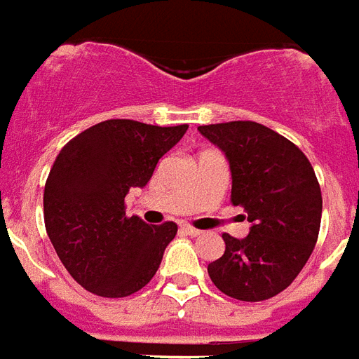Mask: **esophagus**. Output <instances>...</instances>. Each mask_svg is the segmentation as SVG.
<instances>
[{"mask_svg":"<svg viewBox=\"0 0 359 359\" xmlns=\"http://www.w3.org/2000/svg\"><path fill=\"white\" fill-rule=\"evenodd\" d=\"M180 230H182L184 233H188V236H200L201 233V230L190 226V224H182V226H180Z\"/></svg>","mask_w":359,"mask_h":359,"instance_id":"esophagus-1","label":"esophagus"}]
</instances>
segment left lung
<instances>
[{
    "instance_id": "left-lung-1",
    "label": "left lung",
    "mask_w": 359,
    "mask_h": 359,
    "mask_svg": "<svg viewBox=\"0 0 359 359\" xmlns=\"http://www.w3.org/2000/svg\"><path fill=\"white\" fill-rule=\"evenodd\" d=\"M226 156L232 205L251 222L243 240L222 233L224 255L207 266L228 297L259 302L289 287L314 251L321 222L320 182L299 146L257 121L201 126Z\"/></svg>"
}]
</instances>
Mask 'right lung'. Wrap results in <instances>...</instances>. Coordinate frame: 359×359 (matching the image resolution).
I'll list each match as a JSON object with an SVG mask.
<instances>
[{"instance_id":"add662e5","label":"right lung","mask_w":359,"mask_h":359,"mask_svg":"<svg viewBox=\"0 0 359 359\" xmlns=\"http://www.w3.org/2000/svg\"><path fill=\"white\" fill-rule=\"evenodd\" d=\"M187 129L106 119L60 150L45 182L43 219L58 259L81 287L118 299L158 272L177 224L150 226L127 217L126 196L148 184Z\"/></svg>"}]
</instances>
